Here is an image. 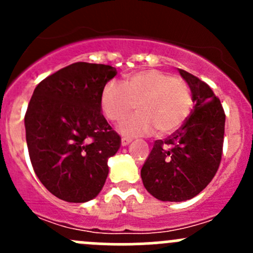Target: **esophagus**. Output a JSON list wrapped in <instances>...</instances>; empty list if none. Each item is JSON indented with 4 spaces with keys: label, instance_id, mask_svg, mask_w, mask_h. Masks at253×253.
Masks as SVG:
<instances>
[{
    "label": "esophagus",
    "instance_id": "esophagus-1",
    "mask_svg": "<svg viewBox=\"0 0 253 253\" xmlns=\"http://www.w3.org/2000/svg\"><path fill=\"white\" fill-rule=\"evenodd\" d=\"M131 141H132L131 138H127V137H122V138H121V144L125 147V145L129 144V143H131Z\"/></svg>",
    "mask_w": 253,
    "mask_h": 253
}]
</instances>
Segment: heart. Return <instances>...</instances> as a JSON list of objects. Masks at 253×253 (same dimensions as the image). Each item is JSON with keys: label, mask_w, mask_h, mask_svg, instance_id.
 I'll list each match as a JSON object with an SVG mask.
<instances>
[{"label": "heart", "mask_w": 253, "mask_h": 253, "mask_svg": "<svg viewBox=\"0 0 253 253\" xmlns=\"http://www.w3.org/2000/svg\"><path fill=\"white\" fill-rule=\"evenodd\" d=\"M138 114L122 122V133L159 136L175 132L188 119L193 108L192 90L185 81L169 72L145 70L129 75L124 84L106 82L100 93V108L109 121L119 124L134 110Z\"/></svg>", "instance_id": "b5f03b06"}]
</instances>
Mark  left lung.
I'll use <instances>...</instances> for the list:
<instances>
[{"instance_id":"8db88e82","label":"left lung","mask_w":253,"mask_h":253,"mask_svg":"<svg viewBox=\"0 0 253 253\" xmlns=\"http://www.w3.org/2000/svg\"><path fill=\"white\" fill-rule=\"evenodd\" d=\"M192 90L196 105L165 139L154 142L141 170L145 190L160 201L182 202L197 196L213 180L223 155L225 112L208 84L178 70Z\"/></svg>"}]
</instances>
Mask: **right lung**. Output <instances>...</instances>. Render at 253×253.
I'll return each mask as SVG.
<instances>
[{"label":"right lung","mask_w":253,"mask_h":253,"mask_svg":"<svg viewBox=\"0 0 253 253\" xmlns=\"http://www.w3.org/2000/svg\"><path fill=\"white\" fill-rule=\"evenodd\" d=\"M117 75L109 65L76 62L42 79L25 112V138L38 178L53 196L83 203L98 196L119 134L100 110V93Z\"/></svg>","instance_id":"obj_1"}]
</instances>
